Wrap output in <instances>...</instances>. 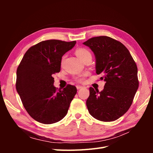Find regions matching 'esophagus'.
<instances>
[{"instance_id":"esophagus-1","label":"esophagus","mask_w":153,"mask_h":153,"mask_svg":"<svg viewBox=\"0 0 153 153\" xmlns=\"http://www.w3.org/2000/svg\"><path fill=\"white\" fill-rule=\"evenodd\" d=\"M76 87H77V89H82V88H83L84 87H83V86H82V85H77Z\"/></svg>"}]
</instances>
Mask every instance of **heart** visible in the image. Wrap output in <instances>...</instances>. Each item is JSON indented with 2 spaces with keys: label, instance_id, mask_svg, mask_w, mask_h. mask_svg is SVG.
Returning a JSON list of instances; mask_svg holds the SVG:
<instances>
[{
  "label": "heart",
  "instance_id": "b5f03b06",
  "mask_svg": "<svg viewBox=\"0 0 153 153\" xmlns=\"http://www.w3.org/2000/svg\"><path fill=\"white\" fill-rule=\"evenodd\" d=\"M76 54L77 55V56L78 57L79 59L82 60L84 58L86 57L87 56H89V55H91V54L90 52L87 49L85 48H77V49L76 51ZM87 74H83L82 76H80L79 77L77 78V81L80 82H83L84 80V77H85L87 76Z\"/></svg>",
  "mask_w": 153,
  "mask_h": 153
}]
</instances>
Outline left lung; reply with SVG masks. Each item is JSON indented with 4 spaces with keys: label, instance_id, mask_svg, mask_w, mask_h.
<instances>
[{
    "label": "left lung",
    "instance_id": "1",
    "mask_svg": "<svg viewBox=\"0 0 153 153\" xmlns=\"http://www.w3.org/2000/svg\"><path fill=\"white\" fill-rule=\"evenodd\" d=\"M83 45L96 58V73L105 82L104 89L89 88L86 101L89 112L102 122L118 119L129 110L139 87L137 67L124 45L107 36L91 38Z\"/></svg>",
    "mask_w": 153,
    "mask_h": 153
}]
</instances>
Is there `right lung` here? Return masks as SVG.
Returning <instances> with one entry per match:
<instances>
[{
  "label": "right lung",
  "mask_w": 153,
  "mask_h": 153,
  "mask_svg": "<svg viewBox=\"0 0 153 153\" xmlns=\"http://www.w3.org/2000/svg\"><path fill=\"white\" fill-rule=\"evenodd\" d=\"M76 43V41H41L29 48L19 64L16 90L27 113L39 122L51 124L67 114L77 89L68 84L57 90L53 76L60 72L62 57Z\"/></svg>",
  "instance_id": "1"
}]
</instances>
